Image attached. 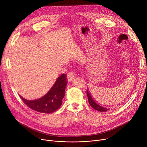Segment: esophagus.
<instances>
[{
    "label": "esophagus",
    "mask_w": 147,
    "mask_h": 147,
    "mask_svg": "<svg viewBox=\"0 0 147 147\" xmlns=\"http://www.w3.org/2000/svg\"><path fill=\"white\" fill-rule=\"evenodd\" d=\"M75 76H76V74H75L74 73H73V72H70V73H69L67 74V81H68L69 82L71 81L74 79V78L75 77Z\"/></svg>",
    "instance_id": "34e87169"
}]
</instances>
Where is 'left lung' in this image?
Segmentation results:
<instances>
[{
    "label": "left lung",
    "mask_w": 147,
    "mask_h": 147,
    "mask_svg": "<svg viewBox=\"0 0 147 147\" xmlns=\"http://www.w3.org/2000/svg\"><path fill=\"white\" fill-rule=\"evenodd\" d=\"M87 95L88 98V102L92 108L99 112H107L109 110L107 107L102 105L100 103H98V101H96L91 94L90 92H89L88 90L87 91Z\"/></svg>",
    "instance_id": "1"
}]
</instances>
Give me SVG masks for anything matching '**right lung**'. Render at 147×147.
<instances>
[{
  "label": "right lung",
  "instance_id": "right-lung-1",
  "mask_svg": "<svg viewBox=\"0 0 147 147\" xmlns=\"http://www.w3.org/2000/svg\"><path fill=\"white\" fill-rule=\"evenodd\" d=\"M66 78V74H62L56 79L48 93L38 99L27 100L20 95V96L27 106L34 111L44 113H53L61 105L67 85Z\"/></svg>",
  "mask_w": 147,
  "mask_h": 147
}]
</instances>
